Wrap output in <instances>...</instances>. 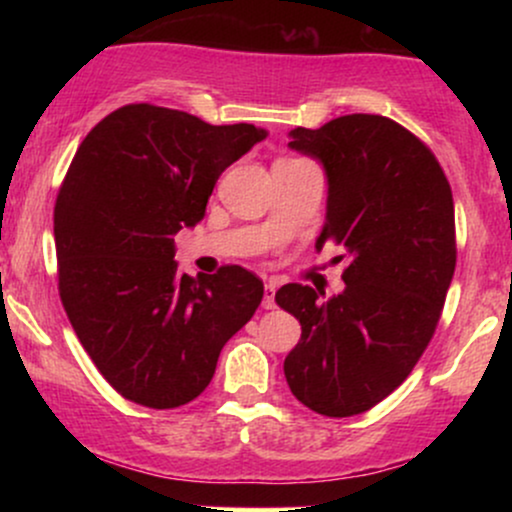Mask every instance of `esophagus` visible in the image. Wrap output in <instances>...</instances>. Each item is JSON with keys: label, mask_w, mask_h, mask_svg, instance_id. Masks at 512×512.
<instances>
[{"label": "esophagus", "mask_w": 512, "mask_h": 512, "mask_svg": "<svg viewBox=\"0 0 512 512\" xmlns=\"http://www.w3.org/2000/svg\"><path fill=\"white\" fill-rule=\"evenodd\" d=\"M274 293H276V284H274V281H269V284L264 286V298H262V305L267 310H272L274 305H276L274 303Z\"/></svg>", "instance_id": "esophagus-1"}]
</instances>
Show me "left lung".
<instances>
[{
	"mask_svg": "<svg viewBox=\"0 0 512 512\" xmlns=\"http://www.w3.org/2000/svg\"><path fill=\"white\" fill-rule=\"evenodd\" d=\"M289 146L327 178L315 248H346L344 291L286 284L276 303L301 322L284 375L322 416H354L395 392L431 342L455 274V204L431 149L383 115L296 127Z\"/></svg>",
	"mask_w": 512,
	"mask_h": 512,
	"instance_id": "obj_1",
	"label": "left lung"
}]
</instances>
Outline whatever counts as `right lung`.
Masks as SVG:
<instances>
[{"label": "right lung", "mask_w": 512, "mask_h": 512, "mask_svg": "<svg viewBox=\"0 0 512 512\" xmlns=\"http://www.w3.org/2000/svg\"><path fill=\"white\" fill-rule=\"evenodd\" d=\"M267 129L134 103L76 151L55 204L60 298L101 375L129 402L175 409L211 383L264 286L231 264L178 272L173 236L204 219L216 180Z\"/></svg>", "instance_id": "add662e5"}]
</instances>
